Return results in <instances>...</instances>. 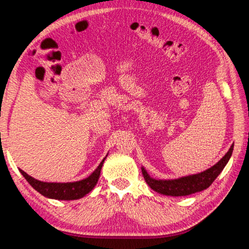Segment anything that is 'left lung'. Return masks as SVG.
<instances>
[{
	"label": "left lung",
	"instance_id": "8db88e82",
	"mask_svg": "<svg viewBox=\"0 0 249 249\" xmlns=\"http://www.w3.org/2000/svg\"><path fill=\"white\" fill-rule=\"evenodd\" d=\"M232 149H234V145L231 146L230 151H228L225 156L220 160L218 163L215 164L214 166L206 169L199 174L181 177L178 179H172V180H156L154 178H151L147 172L143 168L142 173L146 180V183L148 184V186L151 187L153 191H155L160 194L167 195V196H186L194 194V193L204 191L211 186L213 181L216 179V177L220 174V172L223 171L225 165L227 164V161L230 160Z\"/></svg>",
	"mask_w": 249,
	"mask_h": 249
}]
</instances>
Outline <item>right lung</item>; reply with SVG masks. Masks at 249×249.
I'll return each instance as SVG.
<instances>
[{
  "mask_svg": "<svg viewBox=\"0 0 249 249\" xmlns=\"http://www.w3.org/2000/svg\"><path fill=\"white\" fill-rule=\"evenodd\" d=\"M104 160L101 161L98 167L88 177V178L80 181H74V183H44V181L37 180L33 178V177H31L30 175H27L25 172L22 171V169H19V172H21V174L24 176V178L29 181L31 186L43 196L53 199L72 200L78 199L81 198V197L85 196L94 188L98 180V177H100Z\"/></svg>",
  "mask_w": 249,
  "mask_h": 249,
  "instance_id": "right-lung-1",
  "label": "right lung"
}]
</instances>
